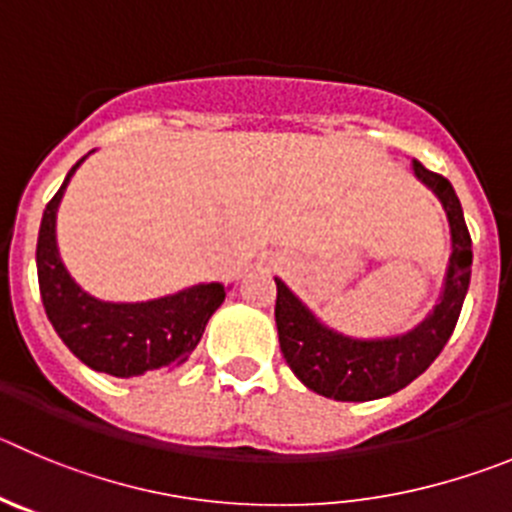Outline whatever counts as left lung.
Masks as SVG:
<instances>
[{"mask_svg":"<svg viewBox=\"0 0 512 512\" xmlns=\"http://www.w3.org/2000/svg\"><path fill=\"white\" fill-rule=\"evenodd\" d=\"M411 170L442 203L452 243L442 292L419 325L388 337L345 335L325 325L284 281L274 279L281 353L299 381L325 398L375 401L401 391L437 360L459 320L472 274V238L462 205L447 177L429 172L416 159H411Z\"/></svg>","mask_w":512,"mask_h":512,"instance_id":"1","label":"left lung"}]
</instances>
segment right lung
<instances>
[{"label":"right lung","mask_w":512,"mask_h":512,"mask_svg":"<svg viewBox=\"0 0 512 512\" xmlns=\"http://www.w3.org/2000/svg\"><path fill=\"white\" fill-rule=\"evenodd\" d=\"M86 157L70 167L42 213L37 281L48 320L70 353L98 373L134 378L152 370L177 368L198 348L205 325L231 287L210 281L147 302H106L86 292L65 269L58 248L60 200Z\"/></svg>","instance_id":"add662e5"}]
</instances>
